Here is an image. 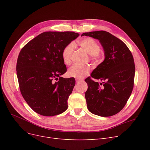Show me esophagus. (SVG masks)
I'll return each mask as SVG.
<instances>
[{
	"instance_id": "esophagus-1",
	"label": "esophagus",
	"mask_w": 150,
	"mask_h": 150,
	"mask_svg": "<svg viewBox=\"0 0 150 150\" xmlns=\"http://www.w3.org/2000/svg\"><path fill=\"white\" fill-rule=\"evenodd\" d=\"M82 81H83V80H82V79H78V78H77V79H76V82L77 83L82 82Z\"/></svg>"
}]
</instances>
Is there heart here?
<instances>
[{"instance_id":"b5f03b06","label":"heart","mask_w":150,"mask_h":150,"mask_svg":"<svg viewBox=\"0 0 150 150\" xmlns=\"http://www.w3.org/2000/svg\"><path fill=\"white\" fill-rule=\"evenodd\" d=\"M78 44L91 56V59L96 62L99 61L102 54L100 52V46L98 42L92 38H85L78 41ZM74 50V44L69 43L63 48L61 52L62 59L66 65H70L72 62V55ZM90 67L74 65L67 72V75L70 77L81 78L89 74Z\"/></svg>"}]
</instances>
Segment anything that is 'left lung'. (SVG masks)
Returning a JSON list of instances; mask_svg holds the SVG:
<instances>
[{
    "label": "left lung",
    "instance_id": "left-lung-1",
    "mask_svg": "<svg viewBox=\"0 0 150 150\" xmlns=\"http://www.w3.org/2000/svg\"><path fill=\"white\" fill-rule=\"evenodd\" d=\"M82 36L98 39L105 57L91 75L101 80L103 87L101 88L91 76L85 80L88 85L85 92L88 110L101 117L114 115L124 108L133 89L135 65L132 54L122 41L107 31H91Z\"/></svg>",
    "mask_w": 150,
    "mask_h": 150
}]
</instances>
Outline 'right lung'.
Segmentation results:
<instances>
[{"mask_svg": "<svg viewBox=\"0 0 150 150\" xmlns=\"http://www.w3.org/2000/svg\"><path fill=\"white\" fill-rule=\"evenodd\" d=\"M79 35L74 31H46L21 49L16 65L19 88L23 98L36 113L54 116L67 109L75 81L73 78L61 77L67 71L61 52Z\"/></svg>", "mask_w": 150, "mask_h": 150, "instance_id": "1", "label": "right lung"}]
</instances>
